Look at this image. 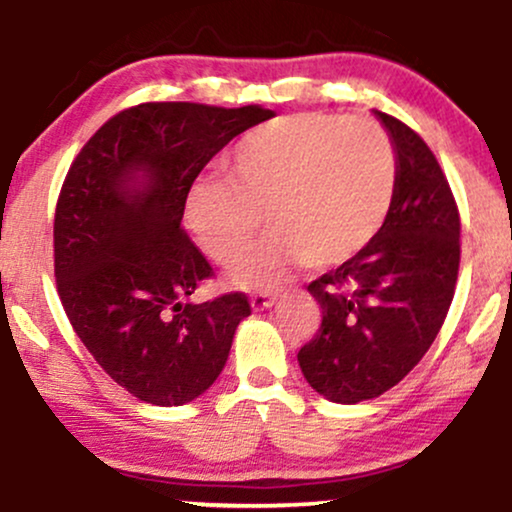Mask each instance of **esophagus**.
<instances>
[{
  "label": "esophagus",
  "mask_w": 512,
  "mask_h": 512,
  "mask_svg": "<svg viewBox=\"0 0 512 512\" xmlns=\"http://www.w3.org/2000/svg\"><path fill=\"white\" fill-rule=\"evenodd\" d=\"M274 301H276V296H272V293H252V296H250L252 310H267V308H272Z\"/></svg>",
  "instance_id": "esophagus-1"
}]
</instances>
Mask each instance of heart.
<instances>
[{"label":"heart","instance_id":"heart-1","mask_svg":"<svg viewBox=\"0 0 512 512\" xmlns=\"http://www.w3.org/2000/svg\"><path fill=\"white\" fill-rule=\"evenodd\" d=\"M397 190L390 137L366 117L305 113L252 129L223 163V182H199L185 202L204 255L233 264L260 236L274 238L233 272L245 289H272L305 262L330 272L378 236Z\"/></svg>","mask_w":512,"mask_h":512}]
</instances>
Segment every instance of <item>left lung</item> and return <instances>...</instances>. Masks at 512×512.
Here are the masks:
<instances>
[{
	"mask_svg": "<svg viewBox=\"0 0 512 512\" xmlns=\"http://www.w3.org/2000/svg\"><path fill=\"white\" fill-rule=\"evenodd\" d=\"M397 156V190L378 236L308 291L322 325L298 351L315 392L356 404L395 387L443 327L460 269V211L436 156L414 129L378 113Z\"/></svg>",
	"mask_w": 512,
	"mask_h": 512,
	"instance_id": "1",
	"label": "left lung"
}]
</instances>
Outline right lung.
I'll return each instance as SVG.
<instances>
[{"mask_svg":"<svg viewBox=\"0 0 512 512\" xmlns=\"http://www.w3.org/2000/svg\"><path fill=\"white\" fill-rule=\"evenodd\" d=\"M260 105L142 103L110 117L74 158L55 209L57 293L117 385L156 407L207 392L250 315L245 293L190 303L214 276L180 226L192 182Z\"/></svg>","mask_w":512,"mask_h":512,"instance_id":"right-lung-1","label":"right lung"}]
</instances>
